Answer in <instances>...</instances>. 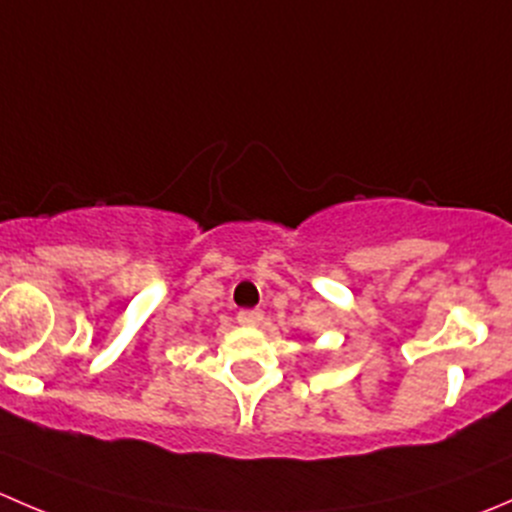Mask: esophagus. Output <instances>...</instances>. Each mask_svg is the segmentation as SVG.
I'll list each match as a JSON object with an SVG mask.
<instances>
[{
  "label": "esophagus",
  "instance_id": "34e87169",
  "mask_svg": "<svg viewBox=\"0 0 512 512\" xmlns=\"http://www.w3.org/2000/svg\"><path fill=\"white\" fill-rule=\"evenodd\" d=\"M262 319H265V314H262L260 309H242V312L237 314V322L245 324V327H257V324H262Z\"/></svg>",
  "mask_w": 512,
  "mask_h": 512
}]
</instances>
